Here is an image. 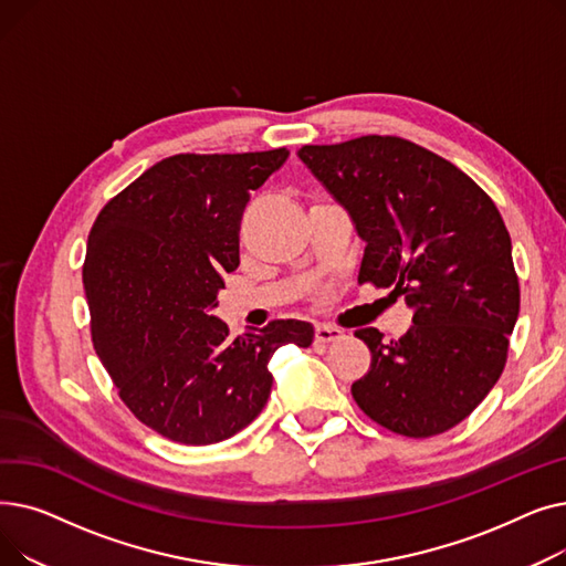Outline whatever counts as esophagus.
Returning a JSON list of instances; mask_svg holds the SVG:
<instances>
[{
  "label": "esophagus",
  "mask_w": 566,
  "mask_h": 566,
  "mask_svg": "<svg viewBox=\"0 0 566 566\" xmlns=\"http://www.w3.org/2000/svg\"><path fill=\"white\" fill-rule=\"evenodd\" d=\"M342 337H344V333L339 328H335V325H328V323H318L314 328V342L316 344H331V342H337Z\"/></svg>",
  "instance_id": "1"
}]
</instances>
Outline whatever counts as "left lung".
<instances>
[{
    "label": "left lung",
    "mask_w": 566,
    "mask_h": 566,
    "mask_svg": "<svg viewBox=\"0 0 566 566\" xmlns=\"http://www.w3.org/2000/svg\"><path fill=\"white\" fill-rule=\"evenodd\" d=\"M298 156L367 243L358 282L392 289L412 310L401 339L355 331L371 350L369 371L350 385L355 403L399 436L450 431L497 382L521 307L512 238L493 199L397 135L305 144Z\"/></svg>",
    "instance_id": "obj_1"
}]
</instances>
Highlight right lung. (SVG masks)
Wrapping results in <instances>:
<instances>
[{
  "mask_svg": "<svg viewBox=\"0 0 566 566\" xmlns=\"http://www.w3.org/2000/svg\"><path fill=\"white\" fill-rule=\"evenodd\" d=\"M289 151L178 154L112 197L86 241L92 342L135 418L181 444H213L263 410L273 353L307 348L305 321H271L229 337L211 310L241 263L250 195Z\"/></svg>",
  "mask_w": 566,
  "mask_h": 566,
  "instance_id": "add662e5",
  "label": "right lung"
}]
</instances>
